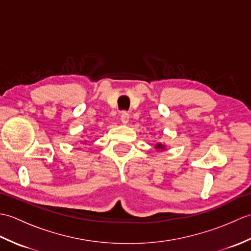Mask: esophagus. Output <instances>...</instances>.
<instances>
[{"mask_svg": "<svg viewBox=\"0 0 251 251\" xmlns=\"http://www.w3.org/2000/svg\"><path fill=\"white\" fill-rule=\"evenodd\" d=\"M129 113L128 112L126 111H123L122 114H121V120H122V123L123 124H127V123L129 122Z\"/></svg>", "mask_w": 251, "mask_h": 251, "instance_id": "34e87169", "label": "esophagus"}]
</instances>
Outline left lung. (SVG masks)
<instances>
[{"label": "left lung", "mask_w": 251, "mask_h": 251, "mask_svg": "<svg viewBox=\"0 0 251 251\" xmlns=\"http://www.w3.org/2000/svg\"><path fill=\"white\" fill-rule=\"evenodd\" d=\"M155 149H157V150H164L165 146L162 145V143H157V145H155Z\"/></svg>", "instance_id": "obj_1"}]
</instances>
